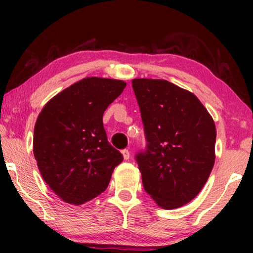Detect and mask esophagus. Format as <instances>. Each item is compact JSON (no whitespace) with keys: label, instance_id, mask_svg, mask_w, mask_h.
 <instances>
[{"label":"esophagus","instance_id":"1","mask_svg":"<svg viewBox=\"0 0 253 253\" xmlns=\"http://www.w3.org/2000/svg\"><path fill=\"white\" fill-rule=\"evenodd\" d=\"M122 155H123L124 160H129V158H130V152L127 151V150H122Z\"/></svg>","mask_w":253,"mask_h":253}]
</instances>
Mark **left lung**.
<instances>
[{"label": "left lung", "instance_id": "left-lung-1", "mask_svg": "<svg viewBox=\"0 0 253 253\" xmlns=\"http://www.w3.org/2000/svg\"><path fill=\"white\" fill-rule=\"evenodd\" d=\"M132 88L147 140L146 150L136 154L144 189L162 209H178L210 177L215 124L193 93L170 82L136 78Z\"/></svg>", "mask_w": 253, "mask_h": 253}]
</instances>
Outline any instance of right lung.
Segmentation results:
<instances>
[{
  "label": "right lung",
  "mask_w": 253,
  "mask_h": 253,
  "mask_svg": "<svg viewBox=\"0 0 253 253\" xmlns=\"http://www.w3.org/2000/svg\"><path fill=\"white\" fill-rule=\"evenodd\" d=\"M126 83L87 77L46 103L34 126L33 153L43 181L65 203L105 191L122 154L107 140L102 116Z\"/></svg>",
  "instance_id": "right-lung-1"
}]
</instances>
